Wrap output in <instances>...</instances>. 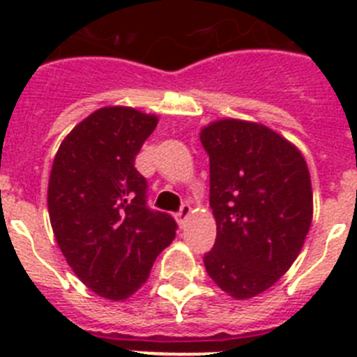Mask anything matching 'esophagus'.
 <instances>
[{
  "instance_id": "1",
  "label": "esophagus",
  "mask_w": 357,
  "mask_h": 357,
  "mask_svg": "<svg viewBox=\"0 0 357 357\" xmlns=\"http://www.w3.org/2000/svg\"><path fill=\"white\" fill-rule=\"evenodd\" d=\"M189 214H191V207L185 206V204H184V206L181 207V211H178V213L175 214V218H176V222H178V225H181V227L185 225V222H188Z\"/></svg>"
}]
</instances>
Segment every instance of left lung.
Returning a JSON list of instances; mask_svg holds the SVG:
<instances>
[{
    "label": "left lung",
    "instance_id": "obj_1",
    "mask_svg": "<svg viewBox=\"0 0 357 357\" xmlns=\"http://www.w3.org/2000/svg\"><path fill=\"white\" fill-rule=\"evenodd\" d=\"M209 155L216 241L204 255L211 279L238 301L266 291L301 254L313 220L304 157L272 128L220 119L200 132Z\"/></svg>",
    "mask_w": 357,
    "mask_h": 357
}]
</instances>
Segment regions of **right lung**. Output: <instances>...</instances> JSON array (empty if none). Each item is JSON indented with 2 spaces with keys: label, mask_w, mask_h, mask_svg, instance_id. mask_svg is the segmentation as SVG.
Here are the masks:
<instances>
[{
  "label": "right lung",
  "mask_w": 357,
  "mask_h": 357,
  "mask_svg": "<svg viewBox=\"0 0 357 357\" xmlns=\"http://www.w3.org/2000/svg\"><path fill=\"white\" fill-rule=\"evenodd\" d=\"M157 121L132 107H103L66 135L53 159V234L78 279L109 301L137 291L175 239V220L146 206V178L134 168Z\"/></svg>",
  "instance_id": "right-lung-1"
}]
</instances>
